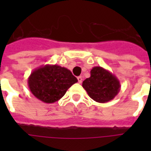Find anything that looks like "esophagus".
Here are the masks:
<instances>
[{
  "mask_svg": "<svg viewBox=\"0 0 151 151\" xmlns=\"http://www.w3.org/2000/svg\"><path fill=\"white\" fill-rule=\"evenodd\" d=\"M78 82L81 83L82 82V77L81 76H79V77H78Z\"/></svg>",
  "mask_w": 151,
  "mask_h": 151,
  "instance_id": "esophagus-1",
  "label": "esophagus"
}]
</instances>
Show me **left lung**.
<instances>
[{
	"instance_id": "8db88e82",
	"label": "left lung",
	"mask_w": 151,
	"mask_h": 151,
	"mask_svg": "<svg viewBox=\"0 0 151 151\" xmlns=\"http://www.w3.org/2000/svg\"><path fill=\"white\" fill-rule=\"evenodd\" d=\"M90 73V78H86L82 83V87L90 98L101 103L114 99L121 89L117 77L101 66H94Z\"/></svg>"
}]
</instances>
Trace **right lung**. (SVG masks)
Masks as SVG:
<instances>
[{
    "mask_svg": "<svg viewBox=\"0 0 151 151\" xmlns=\"http://www.w3.org/2000/svg\"><path fill=\"white\" fill-rule=\"evenodd\" d=\"M78 79L70 70L59 65L47 64L35 69L28 78L32 94L45 103H53L66 94Z\"/></svg>",
    "mask_w": 151,
    "mask_h": 151,
    "instance_id": "obj_1",
    "label": "right lung"
}]
</instances>
